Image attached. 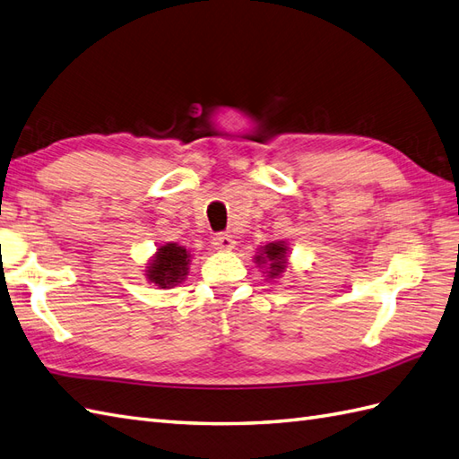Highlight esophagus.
Instances as JSON below:
<instances>
[{
	"label": "esophagus",
	"instance_id": "34e87169",
	"mask_svg": "<svg viewBox=\"0 0 459 459\" xmlns=\"http://www.w3.org/2000/svg\"><path fill=\"white\" fill-rule=\"evenodd\" d=\"M234 238L230 237V234H225V232H221V234H217L215 238H212V247H215V250H219V252H230L232 248H234Z\"/></svg>",
	"mask_w": 459,
	"mask_h": 459
}]
</instances>
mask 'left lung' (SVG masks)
Returning <instances> with one entry per match:
<instances>
[{"mask_svg": "<svg viewBox=\"0 0 459 459\" xmlns=\"http://www.w3.org/2000/svg\"><path fill=\"white\" fill-rule=\"evenodd\" d=\"M287 254H290V248L283 240L278 242H270L265 247L260 248V252L254 255V260L258 265H268L265 268V273H268V280H275L285 272L287 268Z\"/></svg>", "mask_w": 459, "mask_h": 459, "instance_id": "left-lung-1", "label": "left lung"}]
</instances>
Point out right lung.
I'll return each mask as SVG.
<instances>
[{
	"instance_id": "right-lung-1",
	"label": "right lung",
	"mask_w": 459,
	"mask_h": 459,
	"mask_svg": "<svg viewBox=\"0 0 459 459\" xmlns=\"http://www.w3.org/2000/svg\"><path fill=\"white\" fill-rule=\"evenodd\" d=\"M191 255L186 247L176 242H166L160 247L152 260L146 264V280L158 285L160 290H169L186 280Z\"/></svg>"
}]
</instances>
